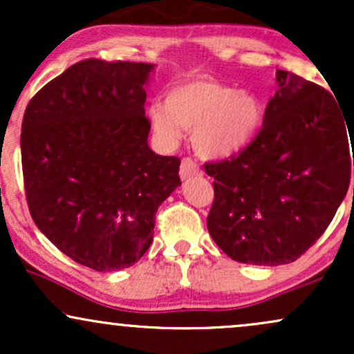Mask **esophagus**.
Listing matches in <instances>:
<instances>
[{
  "instance_id": "1",
  "label": "esophagus",
  "mask_w": 354,
  "mask_h": 354,
  "mask_svg": "<svg viewBox=\"0 0 354 354\" xmlns=\"http://www.w3.org/2000/svg\"><path fill=\"white\" fill-rule=\"evenodd\" d=\"M200 173H201L200 168H198L196 163H194L191 158H185V160L181 161V166H180V178H181V180H188V178L198 176Z\"/></svg>"
}]
</instances>
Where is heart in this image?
Here are the masks:
<instances>
[{
    "instance_id": "obj_1",
    "label": "heart",
    "mask_w": 354,
    "mask_h": 354,
    "mask_svg": "<svg viewBox=\"0 0 354 354\" xmlns=\"http://www.w3.org/2000/svg\"><path fill=\"white\" fill-rule=\"evenodd\" d=\"M148 115L166 141H176L181 128L193 129L194 149L206 160H230L246 151L265 123V106L254 93L206 76L174 84L165 104L153 103Z\"/></svg>"
}]
</instances>
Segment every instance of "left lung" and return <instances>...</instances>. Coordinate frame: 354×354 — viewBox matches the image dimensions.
<instances>
[{
    "instance_id": "8db88e82",
    "label": "left lung",
    "mask_w": 354,
    "mask_h": 354,
    "mask_svg": "<svg viewBox=\"0 0 354 354\" xmlns=\"http://www.w3.org/2000/svg\"><path fill=\"white\" fill-rule=\"evenodd\" d=\"M276 83L254 143L205 165L214 178L211 238L246 265H288L306 253L346 196L354 166V116L301 76L278 70Z\"/></svg>"
}]
</instances>
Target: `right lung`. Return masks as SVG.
Here are the masks:
<instances>
[{
    "label": "right lung",
    "mask_w": 354,
    "mask_h": 354,
    "mask_svg": "<svg viewBox=\"0 0 354 354\" xmlns=\"http://www.w3.org/2000/svg\"><path fill=\"white\" fill-rule=\"evenodd\" d=\"M154 64L84 59L28 103L21 163L31 218L61 253L95 271L133 266L154 214L180 181V158L148 146Z\"/></svg>",
    "instance_id": "1"
}]
</instances>
